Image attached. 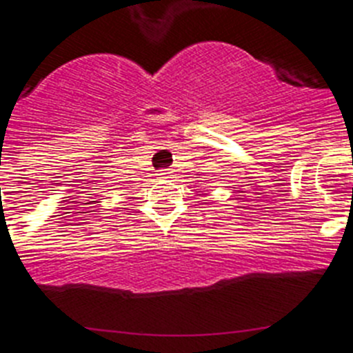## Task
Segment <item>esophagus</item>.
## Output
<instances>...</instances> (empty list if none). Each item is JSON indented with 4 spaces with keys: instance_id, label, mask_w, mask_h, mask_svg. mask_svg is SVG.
I'll list each match as a JSON object with an SVG mask.
<instances>
[{
    "instance_id": "obj_1",
    "label": "esophagus",
    "mask_w": 353,
    "mask_h": 353,
    "mask_svg": "<svg viewBox=\"0 0 353 353\" xmlns=\"http://www.w3.org/2000/svg\"><path fill=\"white\" fill-rule=\"evenodd\" d=\"M173 176V171L171 170H161L159 171V179H171Z\"/></svg>"
}]
</instances>
